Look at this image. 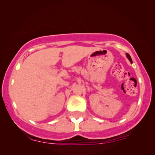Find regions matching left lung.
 Wrapping results in <instances>:
<instances>
[{
	"instance_id": "obj_1",
	"label": "left lung",
	"mask_w": 155,
	"mask_h": 155,
	"mask_svg": "<svg viewBox=\"0 0 155 155\" xmlns=\"http://www.w3.org/2000/svg\"><path fill=\"white\" fill-rule=\"evenodd\" d=\"M126 56H127V58H128V60H129V61H130V62L132 63V60H131V56H130V55H129V54L126 53Z\"/></svg>"
}]
</instances>
